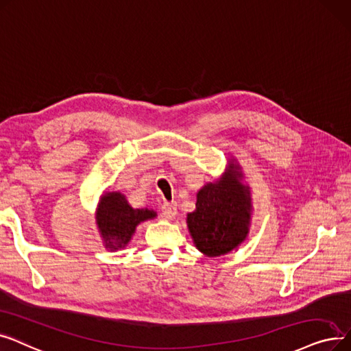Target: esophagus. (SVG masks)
<instances>
[{
  "label": "esophagus",
  "instance_id": "esophagus-1",
  "mask_svg": "<svg viewBox=\"0 0 351 351\" xmlns=\"http://www.w3.org/2000/svg\"><path fill=\"white\" fill-rule=\"evenodd\" d=\"M161 211L164 214V217H167V219L171 220L176 217L177 214V204L176 203H164L161 206Z\"/></svg>",
  "mask_w": 351,
  "mask_h": 351
}]
</instances>
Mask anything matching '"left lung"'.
Listing matches in <instances>:
<instances>
[{"label":"left lung","instance_id":"left-lung-1","mask_svg":"<svg viewBox=\"0 0 351 351\" xmlns=\"http://www.w3.org/2000/svg\"><path fill=\"white\" fill-rule=\"evenodd\" d=\"M231 157L220 178L197 193L195 210L187 214L190 236L198 252L207 257L226 256L245 241L252 226V189Z\"/></svg>","mask_w":351,"mask_h":351}]
</instances>
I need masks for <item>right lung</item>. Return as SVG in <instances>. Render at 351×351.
Returning a JSON list of instances; mask_svg holds the SVG:
<instances>
[{"label":"right lung","mask_w":351,"mask_h":351,"mask_svg":"<svg viewBox=\"0 0 351 351\" xmlns=\"http://www.w3.org/2000/svg\"><path fill=\"white\" fill-rule=\"evenodd\" d=\"M153 208H132L120 191H106L95 210V223L103 245L110 252L127 247L140 223L153 220Z\"/></svg>","instance_id":"right-lung-1"}]
</instances>
